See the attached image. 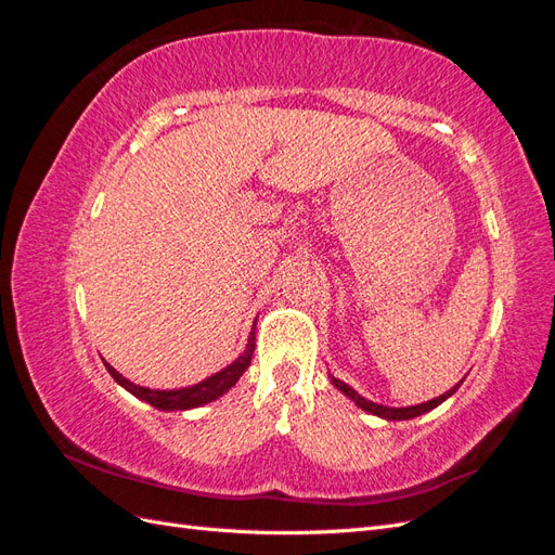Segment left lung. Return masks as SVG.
<instances>
[{"label":"left lung","instance_id":"1","mask_svg":"<svg viewBox=\"0 0 555 555\" xmlns=\"http://www.w3.org/2000/svg\"><path fill=\"white\" fill-rule=\"evenodd\" d=\"M331 382H333L335 389H340L347 398L354 400L361 410L371 412V414H375V416H382V418H389V422H405V418H414V416H418V414L430 412L433 408L442 405V402H444L451 393H456V389L463 384V382H459L456 386H451V389H449L447 393H442V396H438V398H433V400H428V402H422V405H412V408H386V405H377V402H373V400H365L363 396H359L354 389H351L349 384H345V382L338 379V377L331 375Z\"/></svg>","mask_w":555,"mask_h":555}]
</instances>
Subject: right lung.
<instances>
[{
    "instance_id": "obj_1",
    "label": "right lung",
    "mask_w": 555,
    "mask_h": 555,
    "mask_svg": "<svg viewBox=\"0 0 555 555\" xmlns=\"http://www.w3.org/2000/svg\"><path fill=\"white\" fill-rule=\"evenodd\" d=\"M255 328H257V322L255 326H251V333L247 338V347L243 354L233 361L231 365H227L224 371L210 375L208 379L198 382L194 386H184V389H171V391H159V389H147V386H139L129 382L127 377H122L120 373L115 371L113 365H106V371L111 373V377L122 386V389H127L131 396H137L139 400H145L150 402V405L157 408V410H164V412H178V410H194V408H201L206 405V402H212L220 396H224L233 384H236L241 379V375L247 371V365L251 361V354H255Z\"/></svg>"
}]
</instances>
